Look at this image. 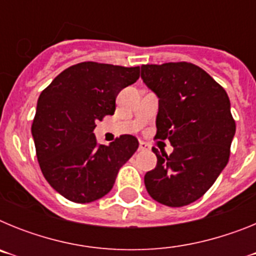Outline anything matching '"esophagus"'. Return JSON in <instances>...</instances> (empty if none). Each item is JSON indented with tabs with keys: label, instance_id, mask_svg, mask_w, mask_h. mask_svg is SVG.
<instances>
[{
	"label": "esophagus",
	"instance_id": "obj_1",
	"mask_svg": "<svg viewBox=\"0 0 256 256\" xmlns=\"http://www.w3.org/2000/svg\"><path fill=\"white\" fill-rule=\"evenodd\" d=\"M138 150H140V151H148V150H150V146H148V144H146V142H144V141H140Z\"/></svg>",
	"mask_w": 256,
	"mask_h": 256
}]
</instances>
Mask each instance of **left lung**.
Returning <instances> with one entry per match:
<instances>
[{
    "label": "left lung",
    "instance_id": "1",
    "mask_svg": "<svg viewBox=\"0 0 256 256\" xmlns=\"http://www.w3.org/2000/svg\"><path fill=\"white\" fill-rule=\"evenodd\" d=\"M141 78L159 97L155 138L173 146L170 155L152 148L158 162L144 174V186L160 204L184 206L227 165L236 132L230 98L205 70L186 61L142 65Z\"/></svg>",
    "mask_w": 256,
    "mask_h": 256
}]
</instances>
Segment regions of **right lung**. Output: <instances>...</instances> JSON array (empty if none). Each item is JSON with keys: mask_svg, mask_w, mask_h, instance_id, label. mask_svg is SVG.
Instances as JSON below:
<instances>
[{"mask_svg": "<svg viewBox=\"0 0 256 256\" xmlns=\"http://www.w3.org/2000/svg\"><path fill=\"white\" fill-rule=\"evenodd\" d=\"M138 78L140 66L86 61L61 72L40 94L32 124L37 159L50 186L68 200L104 198L138 148L134 136L105 146L94 134L96 122L114 114L118 94Z\"/></svg>", "mask_w": 256, "mask_h": 256, "instance_id": "right-lung-1", "label": "right lung"}]
</instances>
